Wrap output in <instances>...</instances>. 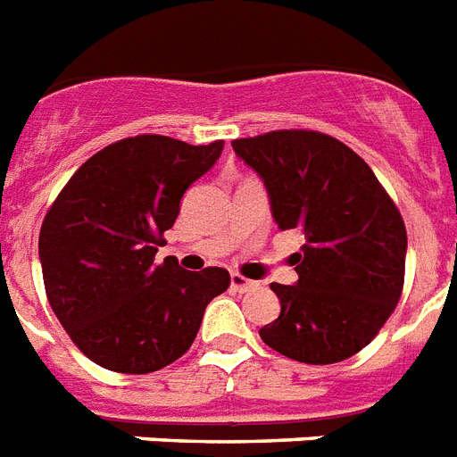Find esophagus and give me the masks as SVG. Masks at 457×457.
Instances as JSON below:
<instances>
[{"label": "esophagus", "mask_w": 457, "mask_h": 457, "mask_svg": "<svg viewBox=\"0 0 457 457\" xmlns=\"http://www.w3.org/2000/svg\"><path fill=\"white\" fill-rule=\"evenodd\" d=\"M254 285H256V282L247 280V278H243V275L231 273V289H233V292H250Z\"/></svg>", "instance_id": "esophagus-1"}]
</instances>
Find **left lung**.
<instances>
[{
	"label": "left lung",
	"instance_id": "8db88e82",
	"mask_svg": "<svg viewBox=\"0 0 457 457\" xmlns=\"http://www.w3.org/2000/svg\"><path fill=\"white\" fill-rule=\"evenodd\" d=\"M233 152L262 177L278 228L305 236L289 259L299 280L270 285L280 315L259 337L305 364L348 360L402 296L406 228L397 205L373 170L329 135L275 130L236 139Z\"/></svg>",
	"mask_w": 457,
	"mask_h": 457
}]
</instances>
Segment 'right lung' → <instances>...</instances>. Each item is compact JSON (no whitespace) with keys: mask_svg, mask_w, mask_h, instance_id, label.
<instances>
[{"mask_svg":"<svg viewBox=\"0 0 457 457\" xmlns=\"http://www.w3.org/2000/svg\"><path fill=\"white\" fill-rule=\"evenodd\" d=\"M224 142L137 135L104 146L71 175L39 233L46 296L62 329L100 367L152 373L187 353L228 270L154 262L182 195Z\"/></svg>","mask_w":457,"mask_h":457,"instance_id":"right-lung-1","label":"right lung"}]
</instances>
